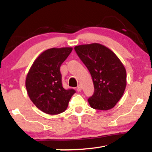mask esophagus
<instances>
[{"label": "esophagus", "mask_w": 152, "mask_h": 152, "mask_svg": "<svg viewBox=\"0 0 152 152\" xmlns=\"http://www.w3.org/2000/svg\"><path fill=\"white\" fill-rule=\"evenodd\" d=\"M81 90H82V86H81V85H79L77 88V91L78 92H80V91H81Z\"/></svg>", "instance_id": "obj_1"}]
</instances>
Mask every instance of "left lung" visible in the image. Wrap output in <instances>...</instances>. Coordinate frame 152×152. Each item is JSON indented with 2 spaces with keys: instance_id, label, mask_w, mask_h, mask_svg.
Wrapping results in <instances>:
<instances>
[{
  "instance_id": "left-lung-1",
  "label": "left lung",
  "mask_w": 152,
  "mask_h": 152,
  "mask_svg": "<svg viewBox=\"0 0 152 152\" xmlns=\"http://www.w3.org/2000/svg\"><path fill=\"white\" fill-rule=\"evenodd\" d=\"M77 54L92 77L95 92L88 102L97 110L111 109L123 95L126 85V72L117 55L100 43L77 45Z\"/></svg>"
}]
</instances>
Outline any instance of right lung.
Instances as JSON below:
<instances>
[{"instance_id":"1","label":"right lung","mask_w":152,"mask_h":152,"mask_svg":"<svg viewBox=\"0 0 152 152\" xmlns=\"http://www.w3.org/2000/svg\"><path fill=\"white\" fill-rule=\"evenodd\" d=\"M72 48H53L43 51L34 60L27 74L26 87L33 104L41 111L57 115L65 111L75 93L62 86L60 66Z\"/></svg>"}]
</instances>
